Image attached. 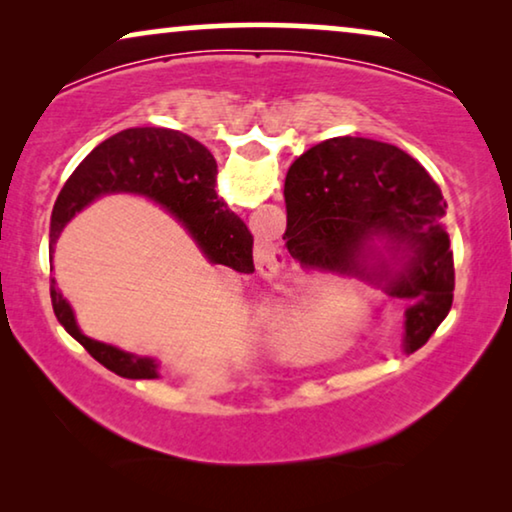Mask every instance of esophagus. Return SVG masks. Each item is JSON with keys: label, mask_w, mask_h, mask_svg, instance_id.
Masks as SVG:
<instances>
[{"label": "esophagus", "mask_w": 512, "mask_h": 512, "mask_svg": "<svg viewBox=\"0 0 512 512\" xmlns=\"http://www.w3.org/2000/svg\"><path fill=\"white\" fill-rule=\"evenodd\" d=\"M284 251L277 247L272 240H263L261 244L256 247V270L261 272L263 277H277L279 270L284 268Z\"/></svg>", "instance_id": "obj_1"}]
</instances>
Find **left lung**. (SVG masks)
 Wrapping results in <instances>:
<instances>
[{
  "mask_svg": "<svg viewBox=\"0 0 512 512\" xmlns=\"http://www.w3.org/2000/svg\"><path fill=\"white\" fill-rule=\"evenodd\" d=\"M284 200L289 254L408 300L405 352L426 345L454 291L445 202L429 172L394 144L333 137L293 160Z\"/></svg>",
  "mask_w": 512,
  "mask_h": 512,
  "instance_id": "obj_1",
  "label": "left lung"
}]
</instances>
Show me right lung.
<instances>
[{"mask_svg":"<svg viewBox=\"0 0 512 512\" xmlns=\"http://www.w3.org/2000/svg\"><path fill=\"white\" fill-rule=\"evenodd\" d=\"M214 186L216 160L198 139L156 125L128 128L95 146L62 186L51 216V251L67 221L95 198L109 193H137L177 216L209 263L228 265L249 275L254 272V237L240 216L219 200ZM51 300L55 317L65 331L104 368L128 380L158 377L153 359L132 356L118 347L86 338L53 277Z\"/></svg>","mask_w":512,"mask_h":512,"instance_id":"1","label":"right lung"}]
</instances>
